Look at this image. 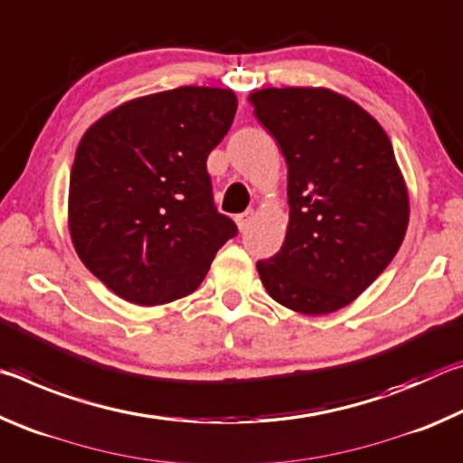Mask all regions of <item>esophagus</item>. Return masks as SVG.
Masks as SVG:
<instances>
[{"label":"esophagus","instance_id":"obj_1","mask_svg":"<svg viewBox=\"0 0 463 463\" xmlns=\"http://www.w3.org/2000/svg\"><path fill=\"white\" fill-rule=\"evenodd\" d=\"M234 221H237V226H239V231H245L247 226L250 224V221H253V213H245V214H239L237 218H234Z\"/></svg>","mask_w":463,"mask_h":463}]
</instances>
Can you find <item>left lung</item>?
I'll list each match as a JSON object with an SVG mask.
<instances>
[{
  "label": "left lung",
  "mask_w": 463,
  "mask_h": 463,
  "mask_svg": "<svg viewBox=\"0 0 463 463\" xmlns=\"http://www.w3.org/2000/svg\"><path fill=\"white\" fill-rule=\"evenodd\" d=\"M249 104L288 163L284 245L257 263L281 307L331 315L388 268L409 226V187L380 122L328 88H265Z\"/></svg>",
  "instance_id": "1"
}]
</instances>
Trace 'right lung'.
<instances>
[{"instance_id": "1", "label": "right lung", "mask_w": 463, "mask_h": 463, "mask_svg": "<svg viewBox=\"0 0 463 463\" xmlns=\"http://www.w3.org/2000/svg\"><path fill=\"white\" fill-rule=\"evenodd\" d=\"M234 112V91L185 85L124 101L85 130L69 179V234L122 300L156 307L192 294L237 234L216 213L206 171Z\"/></svg>"}]
</instances>
